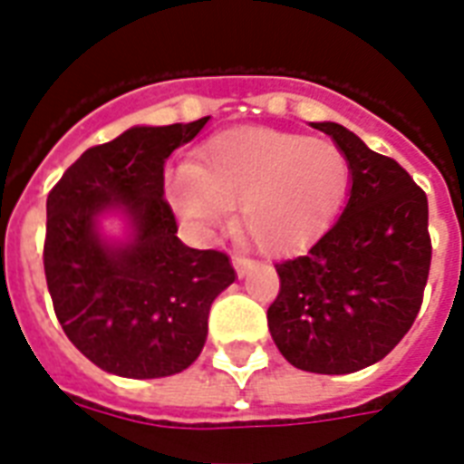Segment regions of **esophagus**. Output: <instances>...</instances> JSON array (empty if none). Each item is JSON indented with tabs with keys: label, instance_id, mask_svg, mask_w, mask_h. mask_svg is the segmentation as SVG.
I'll list each match as a JSON object with an SVG mask.
<instances>
[{
	"label": "esophagus",
	"instance_id": "obj_1",
	"mask_svg": "<svg viewBox=\"0 0 464 464\" xmlns=\"http://www.w3.org/2000/svg\"><path fill=\"white\" fill-rule=\"evenodd\" d=\"M233 267H236V272H238V276H246L247 269H250V260L247 257H243V255H233Z\"/></svg>",
	"mask_w": 464,
	"mask_h": 464
}]
</instances>
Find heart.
I'll return each instance as SVG.
<instances>
[{
  "label": "heart",
  "instance_id": "b5f03b06",
  "mask_svg": "<svg viewBox=\"0 0 464 464\" xmlns=\"http://www.w3.org/2000/svg\"><path fill=\"white\" fill-rule=\"evenodd\" d=\"M352 192V163L330 140L240 127L211 137L166 178V199L199 233L238 207V231L257 250L286 255L320 238Z\"/></svg>",
  "mask_w": 464,
  "mask_h": 464
}]
</instances>
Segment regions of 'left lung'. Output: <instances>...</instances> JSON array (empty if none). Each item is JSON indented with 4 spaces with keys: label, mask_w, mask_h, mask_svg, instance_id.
I'll use <instances>...</instances> for the list:
<instances>
[{
    "label": "left lung",
    "mask_w": 464,
    "mask_h": 464,
    "mask_svg": "<svg viewBox=\"0 0 464 464\" xmlns=\"http://www.w3.org/2000/svg\"><path fill=\"white\" fill-rule=\"evenodd\" d=\"M313 127L349 156L352 192L308 253L275 265L282 289L267 324L291 366L344 375L385 359L421 308L431 267L429 202L397 160L346 127Z\"/></svg>",
    "instance_id": "8db88e82"
}]
</instances>
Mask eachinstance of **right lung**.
Segmentation results:
<instances>
[{
	"label": "right lung",
	"mask_w": 464,
	"mask_h": 464,
	"mask_svg": "<svg viewBox=\"0 0 464 464\" xmlns=\"http://www.w3.org/2000/svg\"><path fill=\"white\" fill-rule=\"evenodd\" d=\"M209 118L188 125H137L83 151L47 195V291L69 342L105 373L166 378L199 356L214 298L236 282L218 250L178 238L163 199V166ZM118 213L122 241L100 221Z\"/></svg>",
	"instance_id": "add662e5"
}]
</instances>
